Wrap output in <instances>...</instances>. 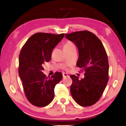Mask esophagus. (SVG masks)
I'll list each match as a JSON object with an SVG mask.
<instances>
[{
	"mask_svg": "<svg viewBox=\"0 0 126 126\" xmlns=\"http://www.w3.org/2000/svg\"><path fill=\"white\" fill-rule=\"evenodd\" d=\"M69 76H68V74L67 73H63V78H65L67 77H68Z\"/></svg>",
	"mask_w": 126,
	"mask_h": 126,
	"instance_id": "obj_1",
	"label": "esophagus"
}]
</instances>
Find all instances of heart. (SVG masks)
I'll return each instance as SVG.
<instances>
[{
    "instance_id": "obj_1",
    "label": "heart",
    "mask_w": 126,
    "mask_h": 126,
    "mask_svg": "<svg viewBox=\"0 0 126 126\" xmlns=\"http://www.w3.org/2000/svg\"><path fill=\"white\" fill-rule=\"evenodd\" d=\"M74 45L71 42H68L64 45V47H74Z\"/></svg>"
}]
</instances>
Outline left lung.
Returning <instances> with one entry per match:
<instances>
[{
  "label": "left lung",
  "mask_w": 126,
  "mask_h": 126,
  "mask_svg": "<svg viewBox=\"0 0 126 126\" xmlns=\"http://www.w3.org/2000/svg\"><path fill=\"white\" fill-rule=\"evenodd\" d=\"M65 37L78 48L77 65L85 72L84 78L81 79L73 74L70 76L72 79L70 88L72 96L79 105L92 106L101 98L109 79L106 50L98 38L89 31L65 34Z\"/></svg>",
  "instance_id": "left-lung-1"
}]
</instances>
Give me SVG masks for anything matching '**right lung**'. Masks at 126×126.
I'll list each match as a JSON object with an SVG mask.
<instances>
[{"label": "right lung", "instance_id": "right-lung-1", "mask_svg": "<svg viewBox=\"0 0 126 126\" xmlns=\"http://www.w3.org/2000/svg\"><path fill=\"white\" fill-rule=\"evenodd\" d=\"M64 34L37 33L32 35L23 47L19 58V75L25 94L29 102L37 107H45L52 101L54 88L62 79L61 72L47 77L43 64L49 62L52 50Z\"/></svg>", "mask_w": 126, "mask_h": 126}]
</instances>
